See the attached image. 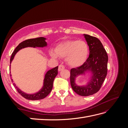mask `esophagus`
Segmentation results:
<instances>
[{
    "label": "esophagus",
    "instance_id": "esophagus-1",
    "mask_svg": "<svg viewBox=\"0 0 128 128\" xmlns=\"http://www.w3.org/2000/svg\"><path fill=\"white\" fill-rule=\"evenodd\" d=\"M65 69V66H63V65L60 64V65H59V66L58 71H59V72H60L61 70H63V69Z\"/></svg>",
    "mask_w": 128,
    "mask_h": 128
}]
</instances>
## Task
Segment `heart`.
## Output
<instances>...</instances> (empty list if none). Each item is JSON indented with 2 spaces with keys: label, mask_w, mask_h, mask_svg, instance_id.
Returning <instances> with one entry per match:
<instances>
[{
  "label": "heart",
  "mask_w": 128,
  "mask_h": 128,
  "mask_svg": "<svg viewBox=\"0 0 128 128\" xmlns=\"http://www.w3.org/2000/svg\"><path fill=\"white\" fill-rule=\"evenodd\" d=\"M89 52L87 43L83 40H69L59 44L56 50H52L50 56L54 58H66L69 66L76 68L82 66L88 59Z\"/></svg>",
  "instance_id": "b5f03b06"
}]
</instances>
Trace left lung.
I'll return each instance as SVG.
<instances>
[{
  "label": "left lung",
  "mask_w": 128,
  "mask_h": 128,
  "mask_svg": "<svg viewBox=\"0 0 128 128\" xmlns=\"http://www.w3.org/2000/svg\"><path fill=\"white\" fill-rule=\"evenodd\" d=\"M89 47L90 55L82 66L70 70V84L73 90L82 96L96 94L101 88L107 74L108 55L100 40L96 37L84 34ZM92 74L90 80L86 86H78L76 78L86 73Z\"/></svg>",
  "instance_id": "1"
}]
</instances>
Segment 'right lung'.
Returning a JSON list of instances; mask_svg holds the SVG:
<instances>
[{"label":"right lung","instance_id":"add662e5","mask_svg":"<svg viewBox=\"0 0 128 128\" xmlns=\"http://www.w3.org/2000/svg\"><path fill=\"white\" fill-rule=\"evenodd\" d=\"M46 38L44 37H38L36 38L28 39L24 40L19 44L16 48L15 49L14 51L12 54L10 58V64L14 58L15 56L16 53L20 50L26 47H44L47 46V43L46 42ZM58 66H57L54 68L46 72L44 80H43V85L42 88L39 91L34 94H28L22 91L21 90L19 89L15 84L14 83L13 85L15 86L16 89L17 90L18 92L20 94L21 96L29 100H39L43 99L46 97H47L50 94L53 88V84L54 78L58 74ZM10 76L12 75L10 74ZM12 82H13V80L12 79Z\"/></svg>","mask_w":128,"mask_h":128}]
</instances>
